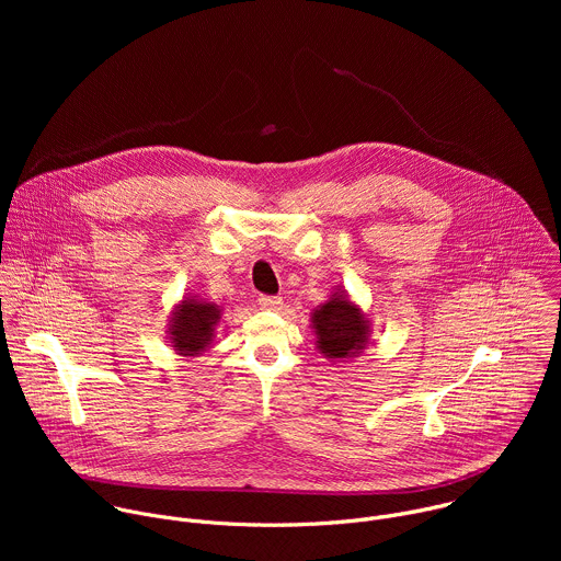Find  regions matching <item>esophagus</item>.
Masks as SVG:
<instances>
[{"instance_id": "34e87169", "label": "esophagus", "mask_w": 561, "mask_h": 561, "mask_svg": "<svg viewBox=\"0 0 561 561\" xmlns=\"http://www.w3.org/2000/svg\"><path fill=\"white\" fill-rule=\"evenodd\" d=\"M260 306L264 310H279L282 308V299L279 297H273V295H262L260 297Z\"/></svg>"}]
</instances>
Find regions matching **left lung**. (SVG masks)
Instances as JSON below:
<instances>
[{
  "instance_id": "obj_1",
  "label": "left lung",
  "mask_w": 561,
  "mask_h": 561,
  "mask_svg": "<svg viewBox=\"0 0 561 561\" xmlns=\"http://www.w3.org/2000/svg\"><path fill=\"white\" fill-rule=\"evenodd\" d=\"M310 327L314 333V348L331 362H346L359 357L370 344V319L351 299L344 288L310 312Z\"/></svg>"
}]
</instances>
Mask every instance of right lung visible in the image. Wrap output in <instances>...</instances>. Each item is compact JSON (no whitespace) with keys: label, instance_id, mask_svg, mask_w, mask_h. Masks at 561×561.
I'll use <instances>...</instances> for the list:
<instances>
[{"label":"right lung","instance_id":"add662e5","mask_svg":"<svg viewBox=\"0 0 561 561\" xmlns=\"http://www.w3.org/2000/svg\"><path fill=\"white\" fill-rule=\"evenodd\" d=\"M221 308L197 295H184L171 310L169 342L178 355L199 357L215 342Z\"/></svg>","mask_w":561,"mask_h":561}]
</instances>
